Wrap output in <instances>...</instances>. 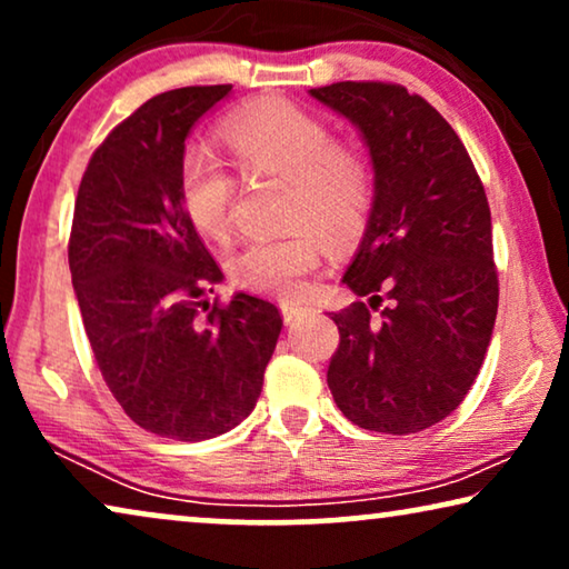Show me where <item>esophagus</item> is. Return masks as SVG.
<instances>
[{"label": "esophagus", "instance_id": "34e87169", "mask_svg": "<svg viewBox=\"0 0 569 569\" xmlns=\"http://www.w3.org/2000/svg\"><path fill=\"white\" fill-rule=\"evenodd\" d=\"M279 310H282L284 321L290 323V321H298L300 316H306L310 308L302 306V302H295V300H282V302H279Z\"/></svg>", "mask_w": 569, "mask_h": 569}]
</instances>
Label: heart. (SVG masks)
<instances>
[{"label":"heart","mask_w":569,"mask_h":569,"mask_svg":"<svg viewBox=\"0 0 569 569\" xmlns=\"http://www.w3.org/2000/svg\"><path fill=\"white\" fill-rule=\"evenodd\" d=\"M222 139L248 178H287L282 238H251L230 256L232 282L251 292L295 298L321 263V238L333 248L362 236L376 204V170L355 144L306 108L267 103L224 121ZM178 197L197 232L224 243L232 232L238 183L207 147L178 162Z\"/></svg>","instance_id":"b5f03b06"}]
</instances>
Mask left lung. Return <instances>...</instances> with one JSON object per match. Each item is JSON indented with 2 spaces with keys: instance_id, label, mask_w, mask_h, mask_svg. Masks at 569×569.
<instances>
[{
  "instance_id": "left-lung-1",
  "label": "left lung",
  "mask_w": 569,
  "mask_h": 569,
  "mask_svg": "<svg viewBox=\"0 0 569 569\" xmlns=\"http://www.w3.org/2000/svg\"><path fill=\"white\" fill-rule=\"evenodd\" d=\"M310 96L360 129L376 170V204L341 277L370 300L331 316L339 347L326 380L362 430H427L458 409L492 339L500 287L485 186L453 127L401 84Z\"/></svg>"
}]
</instances>
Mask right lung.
Instances as JSON below:
<instances>
[{"mask_svg": "<svg viewBox=\"0 0 569 569\" xmlns=\"http://www.w3.org/2000/svg\"><path fill=\"white\" fill-rule=\"evenodd\" d=\"M232 84L160 92L92 152L74 201L69 271L92 355L131 422L209 440L251 415L282 316L269 300H204L222 271L178 197L193 123Z\"/></svg>", "mask_w": 569, "mask_h": 569, "instance_id": "1", "label": "right lung"}]
</instances>
